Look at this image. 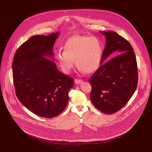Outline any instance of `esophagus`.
Segmentation results:
<instances>
[{"instance_id":"esophagus-1","label":"esophagus","mask_w":152,"mask_h":152,"mask_svg":"<svg viewBox=\"0 0 152 152\" xmlns=\"http://www.w3.org/2000/svg\"><path fill=\"white\" fill-rule=\"evenodd\" d=\"M81 83H83V80H81V79H75V83L76 84H79Z\"/></svg>"}]
</instances>
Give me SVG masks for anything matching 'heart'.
Here are the masks:
<instances>
[{
  "mask_svg": "<svg viewBox=\"0 0 152 152\" xmlns=\"http://www.w3.org/2000/svg\"><path fill=\"white\" fill-rule=\"evenodd\" d=\"M64 49H58L56 58L65 73H70L74 60L80 71L91 73L97 70L102 60L103 47L96 37L75 35L64 44Z\"/></svg>",
  "mask_w": 152,
  "mask_h": 152,
  "instance_id": "1",
  "label": "heart"
}]
</instances>
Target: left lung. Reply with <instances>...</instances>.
<instances>
[{"label": "left lung", "mask_w": 152, "mask_h": 152, "mask_svg": "<svg viewBox=\"0 0 152 152\" xmlns=\"http://www.w3.org/2000/svg\"><path fill=\"white\" fill-rule=\"evenodd\" d=\"M100 33L105 36L106 44L101 65L89 79L90 97L99 110L112 114L126 104L137 88V61L133 48L124 37L113 31ZM115 51L120 55L104 63L109 55Z\"/></svg>", "instance_id": "obj_1"}]
</instances>
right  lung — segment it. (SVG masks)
I'll return each mask as SVG.
<instances>
[{"instance_id":"1","label":"right lung","mask_w":152,"mask_h":152,"mask_svg":"<svg viewBox=\"0 0 152 152\" xmlns=\"http://www.w3.org/2000/svg\"><path fill=\"white\" fill-rule=\"evenodd\" d=\"M59 32L34 36L17 49L12 64L17 97L34 114L52 118L67 106L74 79L63 74L51 60Z\"/></svg>"}]
</instances>
